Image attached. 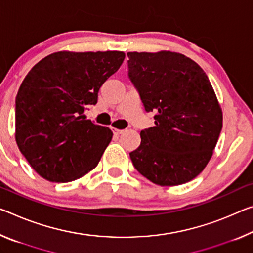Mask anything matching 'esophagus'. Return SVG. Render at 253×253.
<instances>
[{"mask_svg": "<svg viewBox=\"0 0 253 253\" xmlns=\"http://www.w3.org/2000/svg\"><path fill=\"white\" fill-rule=\"evenodd\" d=\"M112 131H114V134H115V135H120V134H123V131H124V130H122V129H117V128H112Z\"/></svg>", "mask_w": 253, "mask_h": 253, "instance_id": "obj_1", "label": "esophagus"}]
</instances>
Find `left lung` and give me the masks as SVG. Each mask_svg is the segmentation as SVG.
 Wrapping results in <instances>:
<instances>
[{
	"label": "left lung",
	"mask_w": 253,
	"mask_h": 253,
	"mask_svg": "<svg viewBox=\"0 0 253 253\" xmlns=\"http://www.w3.org/2000/svg\"><path fill=\"white\" fill-rule=\"evenodd\" d=\"M128 76L155 126L141 131L130 152L135 169L155 184L178 186L202 172L213 155L223 114L197 63L182 54L130 51Z\"/></svg>",
	"instance_id": "8db88e82"
}]
</instances>
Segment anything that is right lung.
<instances>
[{
  "mask_svg": "<svg viewBox=\"0 0 253 253\" xmlns=\"http://www.w3.org/2000/svg\"><path fill=\"white\" fill-rule=\"evenodd\" d=\"M125 58L123 51H57L23 80L15 98V141L33 169L51 182L93 170L112 138L84 115Z\"/></svg>",
  "mask_w": 253,
  "mask_h": 253,
  "instance_id": "obj_1",
  "label": "right lung"
}]
</instances>
